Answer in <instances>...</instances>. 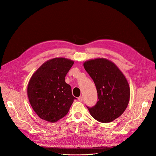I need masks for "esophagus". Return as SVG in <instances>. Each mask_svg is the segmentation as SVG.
Returning <instances> with one entry per match:
<instances>
[{
    "mask_svg": "<svg viewBox=\"0 0 156 156\" xmlns=\"http://www.w3.org/2000/svg\"><path fill=\"white\" fill-rule=\"evenodd\" d=\"M78 100V101H79L80 102H82V101H83V97H82V96L79 97Z\"/></svg>",
    "mask_w": 156,
    "mask_h": 156,
    "instance_id": "esophagus-1",
    "label": "esophagus"
}]
</instances>
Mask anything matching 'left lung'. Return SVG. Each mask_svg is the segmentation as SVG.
Masks as SVG:
<instances>
[{"label": "left lung", "mask_w": 156, "mask_h": 156, "mask_svg": "<svg viewBox=\"0 0 156 156\" xmlns=\"http://www.w3.org/2000/svg\"><path fill=\"white\" fill-rule=\"evenodd\" d=\"M84 69L93 80L98 101L88 107L91 116L101 122H109L119 118L128 105L130 90L124 75L115 64L105 58L84 62Z\"/></svg>", "instance_id": "obj_1"}]
</instances>
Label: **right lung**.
<instances>
[{
    "label": "right lung",
    "instance_id": "obj_1",
    "mask_svg": "<svg viewBox=\"0 0 156 156\" xmlns=\"http://www.w3.org/2000/svg\"><path fill=\"white\" fill-rule=\"evenodd\" d=\"M74 62L56 58L42 65L31 77L27 88L30 103L42 119L55 122L67 115L76 99L65 81Z\"/></svg>",
    "mask_w": 156,
    "mask_h": 156
}]
</instances>
